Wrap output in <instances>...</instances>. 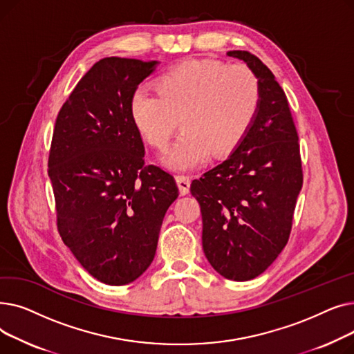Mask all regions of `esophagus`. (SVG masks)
I'll return each instance as SVG.
<instances>
[{"instance_id":"34e87169","label":"esophagus","mask_w":354,"mask_h":354,"mask_svg":"<svg viewBox=\"0 0 354 354\" xmlns=\"http://www.w3.org/2000/svg\"><path fill=\"white\" fill-rule=\"evenodd\" d=\"M176 183L180 195H188L189 194V188H191V179L188 176L183 175H178L176 176Z\"/></svg>"}]
</instances>
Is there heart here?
<instances>
[{
	"mask_svg": "<svg viewBox=\"0 0 354 354\" xmlns=\"http://www.w3.org/2000/svg\"><path fill=\"white\" fill-rule=\"evenodd\" d=\"M158 93L136 90L129 113L140 136L156 149L183 132L162 156L167 169L185 172L211 153H230L250 130L259 106V83L245 64L188 59L162 73Z\"/></svg>",
	"mask_w": 354,
	"mask_h": 354,
	"instance_id": "obj_1",
	"label": "heart"
}]
</instances>
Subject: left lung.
Segmentation results:
<instances>
[{"mask_svg":"<svg viewBox=\"0 0 354 354\" xmlns=\"http://www.w3.org/2000/svg\"><path fill=\"white\" fill-rule=\"evenodd\" d=\"M259 83L257 116L231 155L195 179L191 194L202 214V248L214 270L234 281L263 274L284 250L303 187L299 135L288 100L271 70L244 50Z\"/></svg>","mask_w":354,"mask_h":354,"instance_id":"1","label":"left lung"}]
</instances>
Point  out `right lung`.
<instances>
[{
    "mask_svg": "<svg viewBox=\"0 0 354 354\" xmlns=\"http://www.w3.org/2000/svg\"><path fill=\"white\" fill-rule=\"evenodd\" d=\"M158 64L102 59L55 120L48 176L59 232L80 266L109 286L132 283L152 264L163 216L179 195L172 175L145 166L129 113L133 93Z\"/></svg>",
    "mask_w": 354,
    "mask_h": 354,
    "instance_id": "add662e5",
    "label": "right lung"
}]
</instances>
